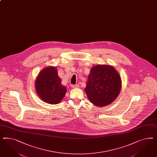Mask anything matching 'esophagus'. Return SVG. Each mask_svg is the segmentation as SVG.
<instances>
[{
	"mask_svg": "<svg viewBox=\"0 0 157 157\" xmlns=\"http://www.w3.org/2000/svg\"><path fill=\"white\" fill-rule=\"evenodd\" d=\"M78 84H76V85H72V88H78Z\"/></svg>",
	"mask_w": 157,
	"mask_h": 157,
	"instance_id": "obj_1",
	"label": "esophagus"
}]
</instances>
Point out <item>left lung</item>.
I'll return each instance as SVG.
<instances>
[{
    "label": "left lung",
    "mask_w": 157,
    "mask_h": 157,
    "mask_svg": "<svg viewBox=\"0 0 157 157\" xmlns=\"http://www.w3.org/2000/svg\"><path fill=\"white\" fill-rule=\"evenodd\" d=\"M121 87V77L114 67L98 65L90 69L85 91L91 103L104 107L117 99Z\"/></svg>",
    "instance_id": "1"
}]
</instances>
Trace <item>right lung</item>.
<instances>
[{
  "label": "right lung",
  "instance_id": "right-lung-1",
  "mask_svg": "<svg viewBox=\"0 0 157 157\" xmlns=\"http://www.w3.org/2000/svg\"><path fill=\"white\" fill-rule=\"evenodd\" d=\"M35 88L40 99L50 104L59 103L67 92L57 69L53 67H45L40 72L36 78Z\"/></svg>",
  "mask_w": 157,
  "mask_h": 157
}]
</instances>
